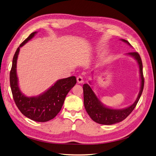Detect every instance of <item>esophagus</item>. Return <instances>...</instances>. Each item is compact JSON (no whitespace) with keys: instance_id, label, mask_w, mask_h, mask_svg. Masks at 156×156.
I'll list each match as a JSON object with an SVG mask.
<instances>
[{"instance_id":"34e87169","label":"esophagus","mask_w":156,"mask_h":156,"mask_svg":"<svg viewBox=\"0 0 156 156\" xmlns=\"http://www.w3.org/2000/svg\"><path fill=\"white\" fill-rule=\"evenodd\" d=\"M77 82L78 83H82L83 82V77L82 76H78L76 78Z\"/></svg>"}]
</instances>
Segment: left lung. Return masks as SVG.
Masks as SVG:
<instances>
[{
	"label": "left lung",
	"instance_id": "left-lung-1",
	"mask_svg": "<svg viewBox=\"0 0 156 156\" xmlns=\"http://www.w3.org/2000/svg\"><path fill=\"white\" fill-rule=\"evenodd\" d=\"M123 42L132 46L127 40L121 39ZM127 55L137 60L140 68L141 78V89L135 102L129 107L122 109H113L103 105L94 94L90 86L83 84V103L86 111L94 122L102 125H112L125 119L134 110L139 101L144 87V78L143 74V64L141 57L137 52H131Z\"/></svg>",
	"mask_w": 156,
	"mask_h": 156
}]
</instances>
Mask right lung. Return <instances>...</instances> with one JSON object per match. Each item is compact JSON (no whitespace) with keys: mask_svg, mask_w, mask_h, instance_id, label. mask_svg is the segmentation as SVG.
I'll list each match as a JSON object with an SVG mask.
<instances>
[{"mask_svg":"<svg viewBox=\"0 0 156 156\" xmlns=\"http://www.w3.org/2000/svg\"><path fill=\"white\" fill-rule=\"evenodd\" d=\"M36 33V31L32 33L17 48L13 58L9 81L15 104L22 114L35 122H45L53 119L60 111L67 93L76 83V78L70 76L58 80L48 90L37 96L27 97L22 94L16 76L17 58L20 48Z\"/></svg>","mask_w":156,"mask_h":156,"instance_id":"right-lung-1","label":"right lung"}]
</instances>
